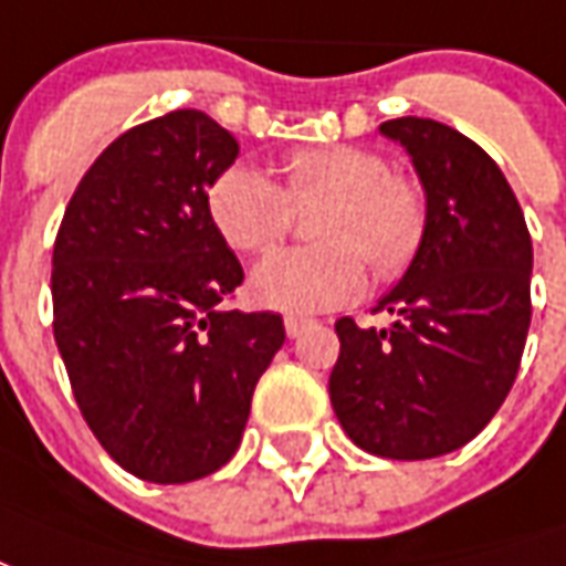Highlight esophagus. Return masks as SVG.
Masks as SVG:
<instances>
[{"mask_svg": "<svg viewBox=\"0 0 566 566\" xmlns=\"http://www.w3.org/2000/svg\"><path fill=\"white\" fill-rule=\"evenodd\" d=\"M283 325H286L289 337H298V334L313 323H311V319H304V316H286V319H283Z\"/></svg>", "mask_w": 566, "mask_h": 566, "instance_id": "1", "label": "esophagus"}]
</instances>
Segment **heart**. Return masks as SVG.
<instances>
[{"label": "heart", "mask_w": 566, "mask_h": 566, "mask_svg": "<svg viewBox=\"0 0 566 566\" xmlns=\"http://www.w3.org/2000/svg\"><path fill=\"white\" fill-rule=\"evenodd\" d=\"M313 213L319 243L283 250L255 268L250 295L283 313L344 307L365 289V268L377 280L401 277L422 250L428 198L413 177L395 171L382 153L356 144L301 147L283 156L280 184L253 165H226L205 192L210 226L232 250L262 255L295 222Z\"/></svg>", "instance_id": "1"}]
</instances>
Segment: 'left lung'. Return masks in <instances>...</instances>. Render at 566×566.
I'll return each mask as SVG.
<instances>
[{"mask_svg": "<svg viewBox=\"0 0 566 566\" xmlns=\"http://www.w3.org/2000/svg\"><path fill=\"white\" fill-rule=\"evenodd\" d=\"M379 132L413 156L428 229L413 265L374 311L391 328L334 323L328 379L349 440L370 455L422 461L461 449L510 395L531 325V232L489 153L447 123L398 117Z\"/></svg>", "mask_w": 566, "mask_h": 566, "instance_id": "8db88e82", "label": "left lung"}]
</instances>
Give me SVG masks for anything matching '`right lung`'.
<instances>
[{"label":"right lung","mask_w":566,"mask_h":566,"mask_svg":"<svg viewBox=\"0 0 566 566\" xmlns=\"http://www.w3.org/2000/svg\"><path fill=\"white\" fill-rule=\"evenodd\" d=\"M238 150L192 108L132 126L81 177L53 241V337L74 401L138 480L220 470L286 340L280 313L222 307L243 268L205 192Z\"/></svg>","instance_id":"obj_1"}]
</instances>
